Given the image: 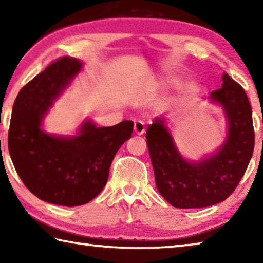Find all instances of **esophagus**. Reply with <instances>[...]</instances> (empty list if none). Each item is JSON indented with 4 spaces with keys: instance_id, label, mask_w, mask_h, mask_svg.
Segmentation results:
<instances>
[{
    "instance_id": "1",
    "label": "esophagus",
    "mask_w": 263,
    "mask_h": 263,
    "mask_svg": "<svg viewBox=\"0 0 263 263\" xmlns=\"http://www.w3.org/2000/svg\"><path fill=\"white\" fill-rule=\"evenodd\" d=\"M135 133L136 135H138V136H141V135H144V132H145V124H144V122H141V121H136L135 122Z\"/></svg>"
}]
</instances>
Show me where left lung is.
<instances>
[{
  "instance_id": "left-lung-1",
  "label": "left lung",
  "mask_w": 263,
  "mask_h": 263,
  "mask_svg": "<svg viewBox=\"0 0 263 263\" xmlns=\"http://www.w3.org/2000/svg\"><path fill=\"white\" fill-rule=\"evenodd\" d=\"M222 84L211 91L229 122V135L216 154L202 161H186L166 126L154 118L146 131L147 147L159 193L173 206L205 208L225 201L237 188L254 151L252 108L243 88L222 73Z\"/></svg>"
}]
</instances>
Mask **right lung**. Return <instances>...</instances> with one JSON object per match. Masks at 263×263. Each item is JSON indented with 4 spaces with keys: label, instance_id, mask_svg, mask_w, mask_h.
I'll list each match as a JSON object with an SVG mask.
<instances>
[{
    "label": "right lung",
    "instance_id": "1",
    "mask_svg": "<svg viewBox=\"0 0 263 263\" xmlns=\"http://www.w3.org/2000/svg\"><path fill=\"white\" fill-rule=\"evenodd\" d=\"M81 67L75 58H59L21 89L12 106L8 147L17 174L34 196L57 205L78 206L95 198L133 130L132 121L108 127L87 121L75 137L42 130L44 115Z\"/></svg>",
    "mask_w": 263,
    "mask_h": 263
}]
</instances>
